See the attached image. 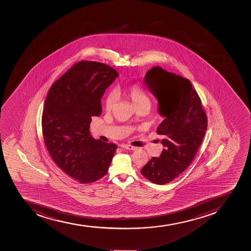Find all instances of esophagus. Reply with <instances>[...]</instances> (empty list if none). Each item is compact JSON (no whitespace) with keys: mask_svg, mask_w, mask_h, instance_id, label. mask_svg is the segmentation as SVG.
I'll return each instance as SVG.
<instances>
[{"mask_svg":"<svg viewBox=\"0 0 251 251\" xmlns=\"http://www.w3.org/2000/svg\"><path fill=\"white\" fill-rule=\"evenodd\" d=\"M120 147H122V148L127 149L129 151H134V150H136V147L135 146H130V145H121Z\"/></svg>","mask_w":251,"mask_h":251,"instance_id":"esophagus-1","label":"esophagus"}]
</instances>
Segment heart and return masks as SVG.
<instances>
[{
  "label": "heart",
  "mask_w": 251,
  "mask_h": 251,
  "mask_svg": "<svg viewBox=\"0 0 251 251\" xmlns=\"http://www.w3.org/2000/svg\"><path fill=\"white\" fill-rule=\"evenodd\" d=\"M122 92L126 97L131 99L136 108L151 105V99L148 93L141 84H130L123 89ZM116 99H117V96L115 92L112 91L108 93L105 99V109L107 110H112L115 106Z\"/></svg>",
  "instance_id": "heart-1"
}]
</instances>
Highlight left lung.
<instances>
[{
	"label": "left lung",
	"mask_w": 251,
	"mask_h": 251,
	"mask_svg": "<svg viewBox=\"0 0 251 251\" xmlns=\"http://www.w3.org/2000/svg\"><path fill=\"white\" fill-rule=\"evenodd\" d=\"M146 84L158 98L164 117L157 128L164 149L151 158L141 173L153 184H167L184 172L194 160L207 128V115L191 82L155 67L146 75Z\"/></svg>",
	"instance_id": "8db88e82"
}]
</instances>
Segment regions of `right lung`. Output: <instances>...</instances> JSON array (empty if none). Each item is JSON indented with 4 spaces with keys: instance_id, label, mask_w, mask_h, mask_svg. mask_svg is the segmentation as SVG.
<instances>
[{
    "instance_id": "1",
    "label": "right lung",
    "mask_w": 251,
    "mask_h": 251,
    "mask_svg": "<svg viewBox=\"0 0 251 251\" xmlns=\"http://www.w3.org/2000/svg\"><path fill=\"white\" fill-rule=\"evenodd\" d=\"M118 75L105 63L80 61L47 94L41 120L45 145L55 164L81 184L105 176L117 150L115 144L94 140L89 126L101 114L100 99Z\"/></svg>"
}]
</instances>
